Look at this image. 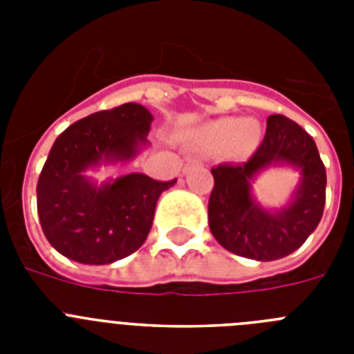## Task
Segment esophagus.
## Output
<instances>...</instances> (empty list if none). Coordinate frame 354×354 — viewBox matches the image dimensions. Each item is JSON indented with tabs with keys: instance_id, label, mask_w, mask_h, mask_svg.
I'll list each match as a JSON object with an SVG mask.
<instances>
[{
	"instance_id": "obj_1",
	"label": "esophagus",
	"mask_w": 354,
	"mask_h": 354,
	"mask_svg": "<svg viewBox=\"0 0 354 354\" xmlns=\"http://www.w3.org/2000/svg\"><path fill=\"white\" fill-rule=\"evenodd\" d=\"M193 162H195V161H193V159H187L186 165H184V171H186V170H187V167H189V165H193Z\"/></svg>"
}]
</instances>
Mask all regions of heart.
Instances as JSON below:
<instances>
[{"mask_svg": "<svg viewBox=\"0 0 354 354\" xmlns=\"http://www.w3.org/2000/svg\"><path fill=\"white\" fill-rule=\"evenodd\" d=\"M204 138L216 145H230L237 150H250L261 140V126L255 120L221 118L204 131Z\"/></svg>", "mask_w": 354, "mask_h": 354, "instance_id": "heart-1", "label": "heart"}]
</instances>
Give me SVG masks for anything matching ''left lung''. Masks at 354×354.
I'll use <instances>...</instances> for the list:
<instances>
[{"mask_svg": "<svg viewBox=\"0 0 354 354\" xmlns=\"http://www.w3.org/2000/svg\"><path fill=\"white\" fill-rule=\"evenodd\" d=\"M271 164H290L302 177L289 206L268 212L254 202L251 180ZM209 228L228 252L277 261L299 248L317 228L326 202V170L314 138L283 115L268 117L261 147L246 162L212 168Z\"/></svg>", "mask_w": 354, "mask_h": 354, "instance_id": "1", "label": "left lung"}]
</instances>
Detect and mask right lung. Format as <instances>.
<instances>
[{"mask_svg":"<svg viewBox=\"0 0 354 354\" xmlns=\"http://www.w3.org/2000/svg\"><path fill=\"white\" fill-rule=\"evenodd\" d=\"M154 117L136 102L88 115L53 143L37 183L44 236L71 261L102 266L145 243L158 198L175 180L127 174L97 186L84 175L102 162L129 161L149 143Z\"/></svg>","mask_w":354,"mask_h":354,"instance_id":"right-lung-1","label":"right lung"}]
</instances>
